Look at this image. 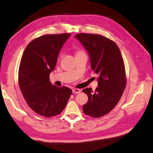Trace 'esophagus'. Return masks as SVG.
I'll use <instances>...</instances> for the list:
<instances>
[{"instance_id": "obj_1", "label": "esophagus", "mask_w": 153, "mask_h": 153, "mask_svg": "<svg viewBox=\"0 0 153 153\" xmlns=\"http://www.w3.org/2000/svg\"><path fill=\"white\" fill-rule=\"evenodd\" d=\"M72 91H73V92L75 93V94H79V93L81 92V90L77 88H74L72 90Z\"/></svg>"}]
</instances>
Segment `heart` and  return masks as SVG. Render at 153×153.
Instances as JSON below:
<instances>
[{"mask_svg": "<svg viewBox=\"0 0 153 153\" xmlns=\"http://www.w3.org/2000/svg\"><path fill=\"white\" fill-rule=\"evenodd\" d=\"M81 53V52H79V53Z\"/></svg>", "mask_w": 153, "mask_h": 153, "instance_id": "obj_1", "label": "heart"}]
</instances>
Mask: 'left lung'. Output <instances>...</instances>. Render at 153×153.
I'll list each match as a JSON object with an SVG mask.
<instances>
[{"instance_id":"left-lung-1","label":"left lung","mask_w":153,"mask_h":153,"mask_svg":"<svg viewBox=\"0 0 153 153\" xmlns=\"http://www.w3.org/2000/svg\"><path fill=\"white\" fill-rule=\"evenodd\" d=\"M74 37L87 51L91 69L99 76L95 92L88 88L82 90L88 97L83 111L90 117H102L117 105L126 88L122 56L115 42L102 36L82 33Z\"/></svg>"}]
</instances>
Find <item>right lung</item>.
Instances as JSON below:
<instances>
[{
  "label": "right lung",
  "mask_w": 153,
  "mask_h": 153,
  "mask_svg": "<svg viewBox=\"0 0 153 153\" xmlns=\"http://www.w3.org/2000/svg\"><path fill=\"white\" fill-rule=\"evenodd\" d=\"M71 33L46 34L28 44L19 69V85L27 105L38 115L51 117L60 114L72 93L67 87L50 82L58 56Z\"/></svg>",
  "instance_id": "add662e5"
}]
</instances>
